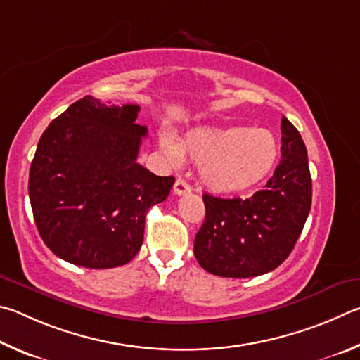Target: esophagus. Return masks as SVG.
<instances>
[{"mask_svg": "<svg viewBox=\"0 0 360 360\" xmlns=\"http://www.w3.org/2000/svg\"><path fill=\"white\" fill-rule=\"evenodd\" d=\"M190 191H191V186L188 185L184 179H176L174 185V193L176 196H184V194H188Z\"/></svg>", "mask_w": 360, "mask_h": 360, "instance_id": "obj_1", "label": "esophagus"}]
</instances>
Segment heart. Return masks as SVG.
<instances>
[{"instance_id":"1","label":"heart","mask_w":360,"mask_h":360,"mask_svg":"<svg viewBox=\"0 0 360 360\" xmlns=\"http://www.w3.org/2000/svg\"><path fill=\"white\" fill-rule=\"evenodd\" d=\"M160 145L175 164L184 156L200 164V180L219 193L253 186L270 172L278 156V143L272 132L248 126L194 129L184 141L164 132Z\"/></svg>"}]
</instances>
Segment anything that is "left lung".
<instances>
[{
  "label": "left lung",
  "mask_w": 360,
  "mask_h": 360,
  "mask_svg": "<svg viewBox=\"0 0 360 360\" xmlns=\"http://www.w3.org/2000/svg\"><path fill=\"white\" fill-rule=\"evenodd\" d=\"M281 160L264 190L248 199L204 194L205 219L194 256L207 272L250 278L272 272L291 255L311 207L305 143L281 118Z\"/></svg>",
  "instance_id": "left-lung-1"
}]
</instances>
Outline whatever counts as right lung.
Listing matches in <instances>:
<instances>
[{"instance_id": "right-lung-1", "label": "right lung", "mask_w": 360, "mask_h": 360, "mask_svg": "<svg viewBox=\"0 0 360 360\" xmlns=\"http://www.w3.org/2000/svg\"><path fill=\"white\" fill-rule=\"evenodd\" d=\"M141 107L85 96L47 126L30 167L28 193L39 236L53 255L86 269L124 266L143 242L150 207L175 179L136 160L147 126Z\"/></svg>"}]
</instances>
